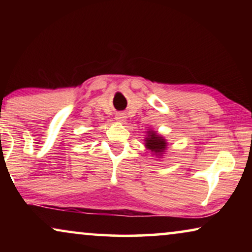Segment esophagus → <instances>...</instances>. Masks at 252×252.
<instances>
[{"label":"esophagus","mask_w":252,"mask_h":252,"mask_svg":"<svg viewBox=\"0 0 252 252\" xmlns=\"http://www.w3.org/2000/svg\"><path fill=\"white\" fill-rule=\"evenodd\" d=\"M115 119L117 120V122L125 123L126 122V115H125V113H123V112H119V113H117V115H116Z\"/></svg>","instance_id":"obj_1"}]
</instances>
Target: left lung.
Here are the masks:
<instances>
[{"label": "left lung", "mask_w": 252, "mask_h": 252, "mask_svg": "<svg viewBox=\"0 0 252 252\" xmlns=\"http://www.w3.org/2000/svg\"><path fill=\"white\" fill-rule=\"evenodd\" d=\"M144 143H146L147 149H149L156 156H161L167 147L166 140L163 136L158 135L154 130H148V136L144 139Z\"/></svg>", "instance_id": "left-lung-1"}]
</instances>
